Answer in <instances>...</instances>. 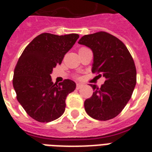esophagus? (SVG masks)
Segmentation results:
<instances>
[{
  "label": "esophagus",
  "instance_id": "34e87169",
  "mask_svg": "<svg viewBox=\"0 0 152 152\" xmlns=\"http://www.w3.org/2000/svg\"><path fill=\"white\" fill-rule=\"evenodd\" d=\"M83 85V84L82 83H76V88H77V89H80Z\"/></svg>",
  "mask_w": 152,
  "mask_h": 152
}]
</instances>
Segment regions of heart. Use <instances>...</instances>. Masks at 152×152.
<instances>
[{
    "instance_id": "obj_1",
    "label": "heart",
    "mask_w": 152,
    "mask_h": 152,
    "mask_svg": "<svg viewBox=\"0 0 152 152\" xmlns=\"http://www.w3.org/2000/svg\"><path fill=\"white\" fill-rule=\"evenodd\" d=\"M82 49H83V48H82Z\"/></svg>"
}]
</instances>
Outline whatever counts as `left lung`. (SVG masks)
Here are the masks:
<instances>
[{"label":"left lung","mask_w":152,"mask_h":152,"mask_svg":"<svg viewBox=\"0 0 152 152\" xmlns=\"http://www.w3.org/2000/svg\"><path fill=\"white\" fill-rule=\"evenodd\" d=\"M78 43L92 50V72L106 78L100 88L90 84L94 92L84 102L86 112L96 120L115 118L129 101L137 83L132 56L122 42L104 31L86 34Z\"/></svg>","instance_id":"left-lung-1"}]
</instances>
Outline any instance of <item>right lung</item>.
Segmentation results:
<instances>
[{
  "mask_svg": "<svg viewBox=\"0 0 152 152\" xmlns=\"http://www.w3.org/2000/svg\"><path fill=\"white\" fill-rule=\"evenodd\" d=\"M79 34L43 33L34 38L18 60L13 76L17 100L27 114L39 122H50L65 110V99L76 89V83L64 80L51 81L50 74L61 64L64 54L73 46Z\"/></svg>",
  "mask_w": 152,
  "mask_h": 152,
  "instance_id": "obj_1",
  "label": "right lung"
}]
</instances>
